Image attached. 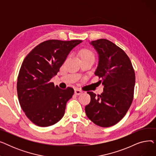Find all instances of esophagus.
Listing matches in <instances>:
<instances>
[{
  "instance_id": "esophagus-1",
  "label": "esophagus",
  "mask_w": 156,
  "mask_h": 156,
  "mask_svg": "<svg viewBox=\"0 0 156 156\" xmlns=\"http://www.w3.org/2000/svg\"><path fill=\"white\" fill-rule=\"evenodd\" d=\"M82 91L81 90H79V89H75V95H80L81 94H82Z\"/></svg>"
}]
</instances>
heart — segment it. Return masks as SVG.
<instances>
[{
    "label": "heart",
    "mask_w": 156,
    "mask_h": 156,
    "mask_svg": "<svg viewBox=\"0 0 156 156\" xmlns=\"http://www.w3.org/2000/svg\"><path fill=\"white\" fill-rule=\"evenodd\" d=\"M80 56L81 59L83 58H88V57H94V54L87 49H83L80 51Z\"/></svg>",
    "instance_id": "obj_1"
}]
</instances>
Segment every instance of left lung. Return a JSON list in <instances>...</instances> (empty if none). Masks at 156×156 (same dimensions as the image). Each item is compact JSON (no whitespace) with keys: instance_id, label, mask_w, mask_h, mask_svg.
I'll return each instance as SVG.
<instances>
[{"instance_id":"obj_1","label":"left lung","mask_w":156,"mask_h":156,"mask_svg":"<svg viewBox=\"0 0 156 156\" xmlns=\"http://www.w3.org/2000/svg\"><path fill=\"white\" fill-rule=\"evenodd\" d=\"M99 54L95 75L101 78L104 91L87 93L91 101L85 106L87 117L101 127L116 125L123 118L133 99L135 75L128 56L111 41L99 39L90 43Z\"/></svg>"}]
</instances>
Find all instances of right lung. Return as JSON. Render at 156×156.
<instances>
[{"label": "right lung", "mask_w": 156, "mask_h": 156, "mask_svg": "<svg viewBox=\"0 0 156 156\" xmlns=\"http://www.w3.org/2000/svg\"><path fill=\"white\" fill-rule=\"evenodd\" d=\"M81 42L79 40H47L24 58L18 76V96L23 111L35 125L49 126L63 117L74 90L61 89L50 81L59 71L70 51Z\"/></svg>", "instance_id": "right-lung-1"}]
</instances>
